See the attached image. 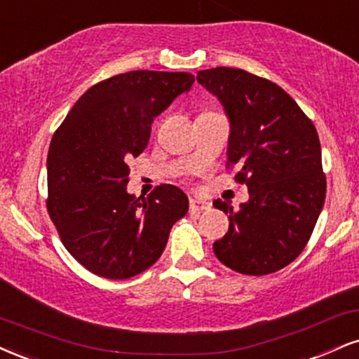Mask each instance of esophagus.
I'll use <instances>...</instances> for the list:
<instances>
[{
	"label": "esophagus",
	"mask_w": 359,
	"mask_h": 359,
	"mask_svg": "<svg viewBox=\"0 0 359 359\" xmlns=\"http://www.w3.org/2000/svg\"><path fill=\"white\" fill-rule=\"evenodd\" d=\"M212 208V205L208 203V201H203V200H191L189 201V213L191 215H198L201 212H206V210Z\"/></svg>",
	"instance_id": "esophagus-1"
}]
</instances>
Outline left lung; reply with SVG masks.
<instances>
[{
	"instance_id": "obj_1",
	"label": "left lung",
	"mask_w": 359,
	"mask_h": 359,
	"mask_svg": "<svg viewBox=\"0 0 359 359\" xmlns=\"http://www.w3.org/2000/svg\"><path fill=\"white\" fill-rule=\"evenodd\" d=\"M196 80L225 109L226 166L250 195L238 212L213 201L230 220L225 237L213 243L215 255L245 276L280 271L304 250L326 198L318 130L271 80L230 67L200 70Z\"/></svg>"
}]
</instances>
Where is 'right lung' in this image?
Returning <instances> with one entry per match:
<instances>
[{
    "mask_svg": "<svg viewBox=\"0 0 359 359\" xmlns=\"http://www.w3.org/2000/svg\"><path fill=\"white\" fill-rule=\"evenodd\" d=\"M193 82L187 72L114 75L88 88L53 134L46 208L67 250L95 276L144 272L187 215L188 196L172 184L129 195L128 159L146 149L154 117Z\"/></svg>",
    "mask_w": 359,
    "mask_h": 359,
    "instance_id": "right-lung-1",
    "label": "right lung"
}]
</instances>
